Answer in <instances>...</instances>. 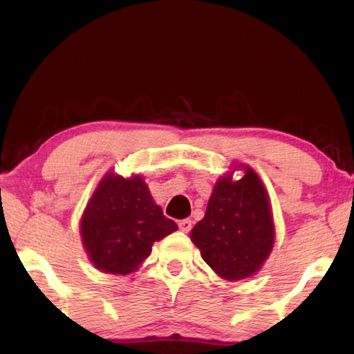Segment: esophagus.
Returning a JSON list of instances; mask_svg holds the SVG:
<instances>
[{"instance_id": "34e87169", "label": "esophagus", "mask_w": 354, "mask_h": 354, "mask_svg": "<svg viewBox=\"0 0 354 354\" xmlns=\"http://www.w3.org/2000/svg\"><path fill=\"white\" fill-rule=\"evenodd\" d=\"M178 227H180V231L188 232L189 230H192V220H188V218L178 220Z\"/></svg>"}]
</instances>
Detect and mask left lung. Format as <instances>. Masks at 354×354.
Listing matches in <instances>:
<instances>
[{
	"label": "left lung",
	"mask_w": 354,
	"mask_h": 354,
	"mask_svg": "<svg viewBox=\"0 0 354 354\" xmlns=\"http://www.w3.org/2000/svg\"><path fill=\"white\" fill-rule=\"evenodd\" d=\"M192 241L223 279L241 280L259 270L274 245V223L257 172L245 167L241 180L223 177L216 182Z\"/></svg>",
	"instance_id": "left-lung-1"
}]
</instances>
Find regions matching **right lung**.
I'll use <instances>...</instances> for the list:
<instances>
[{"label":"right lung","instance_id":"obj_1","mask_svg":"<svg viewBox=\"0 0 354 354\" xmlns=\"http://www.w3.org/2000/svg\"><path fill=\"white\" fill-rule=\"evenodd\" d=\"M177 230L140 177L107 176L97 185L82 216V241L97 269L129 274L149 257L153 242Z\"/></svg>","mask_w":354,"mask_h":354}]
</instances>
